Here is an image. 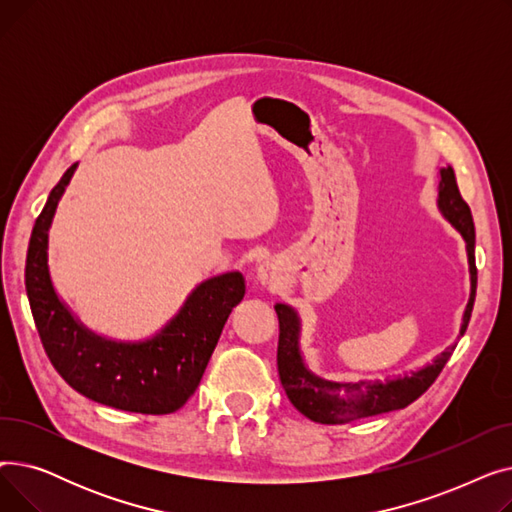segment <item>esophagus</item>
Masks as SVG:
<instances>
[{"label": "esophagus", "mask_w": 512, "mask_h": 512, "mask_svg": "<svg viewBox=\"0 0 512 512\" xmlns=\"http://www.w3.org/2000/svg\"><path fill=\"white\" fill-rule=\"evenodd\" d=\"M282 280V272H280V265L276 261H263L259 267H257V282L261 286H267V288H276Z\"/></svg>", "instance_id": "34e87169"}]
</instances>
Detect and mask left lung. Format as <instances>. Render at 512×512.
I'll list each match as a JSON object with an SVG mask.
<instances>
[{
    "instance_id": "obj_1",
    "label": "left lung",
    "mask_w": 512,
    "mask_h": 512,
    "mask_svg": "<svg viewBox=\"0 0 512 512\" xmlns=\"http://www.w3.org/2000/svg\"><path fill=\"white\" fill-rule=\"evenodd\" d=\"M438 209L442 211L444 218L461 232L467 245L471 294L463 313V324H461V336H463L469 326L473 303H475V290H477L475 226H473L471 209L461 197L459 184H456V176L450 166L440 170ZM276 313L280 321V338H278L280 382L294 409L301 411L305 417L317 423H328V425L348 423L355 419L382 415L388 411L409 407L413 400H417L429 386L436 382V378L448 363L456 346V344L448 346L442 355L434 359L432 365L413 371L411 375H405V378L386 380V382H330L311 373L303 361L301 344H299L301 319L297 311L284 303H278Z\"/></svg>"
}]
</instances>
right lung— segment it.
<instances>
[{"label":"right lung","instance_id":"add662e5","mask_svg":"<svg viewBox=\"0 0 512 512\" xmlns=\"http://www.w3.org/2000/svg\"><path fill=\"white\" fill-rule=\"evenodd\" d=\"M74 170L51 188L26 253V297L45 353L68 386L105 407L174 413L195 394L230 311L245 297V278L228 272L201 282L153 338L118 342L91 332L60 301L47 265L51 220Z\"/></svg>","mask_w":512,"mask_h":512}]
</instances>
